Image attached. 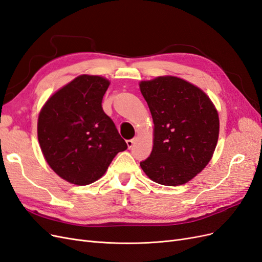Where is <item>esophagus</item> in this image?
<instances>
[{"label":"esophagus","instance_id":"esophagus-1","mask_svg":"<svg viewBox=\"0 0 262 262\" xmlns=\"http://www.w3.org/2000/svg\"><path fill=\"white\" fill-rule=\"evenodd\" d=\"M136 141H137V139H136V138H134V139H131V140H128V141H126V145H128V147H129V148H131V147L133 146V144L136 143Z\"/></svg>","mask_w":262,"mask_h":262}]
</instances>
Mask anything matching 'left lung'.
Returning a JSON list of instances; mask_svg holds the SVG:
<instances>
[{
	"label": "left lung",
	"mask_w": 262,
	"mask_h": 262,
	"mask_svg": "<svg viewBox=\"0 0 262 262\" xmlns=\"http://www.w3.org/2000/svg\"><path fill=\"white\" fill-rule=\"evenodd\" d=\"M154 122L152 153L140 163L153 181L179 186L210 162L220 121L216 109L200 89L175 76L141 82Z\"/></svg>",
	"instance_id": "left-lung-1"
}]
</instances>
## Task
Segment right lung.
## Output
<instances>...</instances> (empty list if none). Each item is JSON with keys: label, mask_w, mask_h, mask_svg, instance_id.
I'll list each match as a JSON object with an SVG mask.
<instances>
[{"label": "right lung", "mask_w": 262, "mask_h": 262, "mask_svg": "<svg viewBox=\"0 0 262 262\" xmlns=\"http://www.w3.org/2000/svg\"><path fill=\"white\" fill-rule=\"evenodd\" d=\"M109 82L81 75L48 99L38 118V141L50 167L64 180L90 185L128 148L102 110Z\"/></svg>", "instance_id": "right-lung-1"}]
</instances>
